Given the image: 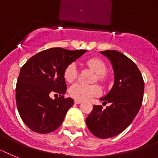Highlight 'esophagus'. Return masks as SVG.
Listing matches in <instances>:
<instances>
[{
  "label": "esophagus",
  "instance_id": "esophagus-1",
  "mask_svg": "<svg viewBox=\"0 0 158 158\" xmlns=\"http://www.w3.org/2000/svg\"><path fill=\"white\" fill-rule=\"evenodd\" d=\"M75 102V104H80L81 102H82V101H80V100H76V99H75V102Z\"/></svg>",
  "mask_w": 158,
  "mask_h": 158
}]
</instances>
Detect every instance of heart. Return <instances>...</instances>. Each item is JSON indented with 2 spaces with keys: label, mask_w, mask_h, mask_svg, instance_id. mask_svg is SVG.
Instances as JSON below:
<instances>
[{
  "label": "heart",
  "mask_w": 158,
  "mask_h": 158,
  "mask_svg": "<svg viewBox=\"0 0 158 158\" xmlns=\"http://www.w3.org/2000/svg\"><path fill=\"white\" fill-rule=\"evenodd\" d=\"M89 68L97 74V79L100 82L105 80V73L106 72V65L99 58H92L87 61ZM78 76L77 66L75 64H71L66 68L64 71V79L68 83H72ZM69 95L71 98L80 101H85L99 95L101 88L98 85H87L82 83H75L69 88Z\"/></svg>",
  "instance_id": "obj_1"
}]
</instances>
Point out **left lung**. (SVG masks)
<instances>
[{
    "label": "left lung",
    "instance_id": "8db88e82",
    "mask_svg": "<svg viewBox=\"0 0 158 158\" xmlns=\"http://www.w3.org/2000/svg\"><path fill=\"white\" fill-rule=\"evenodd\" d=\"M110 61L114 73L111 90L100 100L110 103L94 105L86 119L89 130L99 138H110L124 131L139 111L144 94V80L141 71L132 60L115 50L100 52Z\"/></svg>",
    "mask_w": 158,
    "mask_h": 158
}]
</instances>
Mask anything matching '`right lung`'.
<instances>
[{"label": "right lung", "mask_w": 158, "mask_h": 158, "mask_svg": "<svg viewBox=\"0 0 158 158\" xmlns=\"http://www.w3.org/2000/svg\"><path fill=\"white\" fill-rule=\"evenodd\" d=\"M87 50L70 51L52 48L35 54L23 65L16 87V101L24 124L34 132L48 134L62 124L74 104L64 98L67 90L64 71ZM60 97L50 98L52 93Z\"/></svg>", "instance_id": "right-lung-1"}]
</instances>
